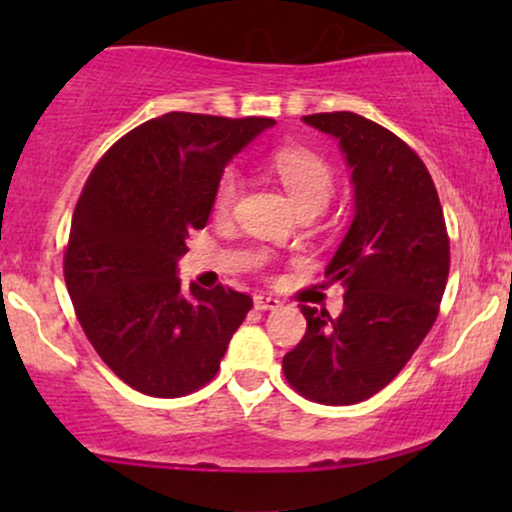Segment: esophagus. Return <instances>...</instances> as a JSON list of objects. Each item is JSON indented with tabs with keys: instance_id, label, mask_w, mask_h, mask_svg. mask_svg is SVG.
<instances>
[{
	"instance_id": "obj_1",
	"label": "esophagus",
	"mask_w": 512,
	"mask_h": 512,
	"mask_svg": "<svg viewBox=\"0 0 512 512\" xmlns=\"http://www.w3.org/2000/svg\"><path fill=\"white\" fill-rule=\"evenodd\" d=\"M255 308L257 310H276V308H281V301L279 298H272V296H262V293H257L255 296Z\"/></svg>"
}]
</instances>
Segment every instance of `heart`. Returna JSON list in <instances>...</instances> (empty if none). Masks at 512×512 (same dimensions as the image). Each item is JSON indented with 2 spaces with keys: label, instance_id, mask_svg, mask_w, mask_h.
Instances as JSON below:
<instances>
[{
  "label": "heart",
  "instance_id": "heart-1",
  "mask_svg": "<svg viewBox=\"0 0 512 512\" xmlns=\"http://www.w3.org/2000/svg\"><path fill=\"white\" fill-rule=\"evenodd\" d=\"M272 170L276 173V178L281 180L284 190L289 192L293 207L298 211H322L327 207L334 192V173L320 156L310 154L305 149H279L272 156ZM240 192H243V180H240L238 170L228 168L219 178V182H216V214L226 216L228 211L236 207Z\"/></svg>",
  "mask_w": 512,
  "mask_h": 512
}]
</instances>
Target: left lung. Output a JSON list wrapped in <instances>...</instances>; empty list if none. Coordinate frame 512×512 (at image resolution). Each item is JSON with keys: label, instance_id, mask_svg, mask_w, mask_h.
<instances>
[{"label": "left lung", "instance_id": "left-lung-1", "mask_svg": "<svg viewBox=\"0 0 512 512\" xmlns=\"http://www.w3.org/2000/svg\"><path fill=\"white\" fill-rule=\"evenodd\" d=\"M351 170L354 219L325 276L342 281L344 310L301 305L308 330L284 356L293 390L320 404L373 397L407 366L438 317L450 272L443 207L419 156L356 113H315Z\"/></svg>", "mask_w": 512, "mask_h": 512}]
</instances>
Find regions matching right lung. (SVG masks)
Listing matches in <instances>:
<instances>
[{
    "mask_svg": "<svg viewBox=\"0 0 512 512\" xmlns=\"http://www.w3.org/2000/svg\"><path fill=\"white\" fill-rule=\"evenodd\" d=\"M269 117L166 113L110 146L72 216L64 281L88 342L120 380L151 397L207 385L252 308L248 293L182 291L178 260L204 228L216 182Z\"/></svg>",
    "mask_w": 512,
    "mask_h": 512,
    "instance_id": "obj_1",
    "label": "right lung"
}]
</instances>
